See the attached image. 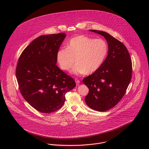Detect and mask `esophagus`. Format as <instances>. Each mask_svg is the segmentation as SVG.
<instances>
[{
  "label": "esophagus",
  "instance_id": "1",
  "mask_svg": "<svg viewBox=\"0 0 149 149\" xmlns=\"http://www.w3.org/2000/svg\"><path fill=\"white\" fill-rule=\"evenodd\" d=\"M75 82H76L77 84H79L80 83L79 80H78L77 78H75Z\"/></svg>",
  "mask_w": 149,
  "mask_h": 149
}]
</instances>
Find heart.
<instances>
[{
    "label": "heart",
    "mask_w": 149,
    "mask_h": 149,
    "mask_svg": "<svg viewBox=\"0 0 149 149\" xmlns=\"http://www.w3.org/2000/svg\"><path fill=\"white\" fill-rule=\"evenodd\" d=\"M108 53L109 46L104 40L78 35L68 41L66 49L57 50L56 60L64 71L69 70L75 61L72 73L91 74L101 67Z\"/></svg>",
    "instance_id": "b5f03b06"
}]
</instances>
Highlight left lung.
<instances>
[{
    "label": "left lung",
    "mask_w": 149,
    "mask_h": 149,
    "mask_svg": "<svg viewBox=\"0 0 149 149\" xmlns=\"http://www.w3.org/2000/svg\"><path fill=\"white\" fill-rule=\"evenodd\" d=\"M89 31L104 37L109 53L101 67L83 79L89 91L85 100L91 109L105 111L116 106L125 95L132 78V61L122 42L106 32Z\"/></svg>",
    "instance_id": "left-lung-1"
}]
</instances>
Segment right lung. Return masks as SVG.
Instances as JSON below:
<instances>
[{"instance_id": "right-lung-1", "label": "right lung", "mask_w": 149, "mask_h": 149, "mask_svg": "<svg viewBox=\"0 0 149 149\" xmlns=\"http://www.w3.org/2000/svg\"><path fill=\"white\" fill-rule=\"evenodd\" d=\"M64 33L42 35L22 52L16 78L24 99L36 110L50 113L60 109L65 94L75 87L74 79L56 65V53Z\"/></svg>"}]
</instances>
